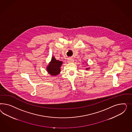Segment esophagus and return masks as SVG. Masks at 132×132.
Wrapping results in <instances>:
<instances>
[{"label": "esophagus", "mask_w": 132, "mask_h": 132, "mask_svg": "<svg viewBox=\"0 0 132 132\" xmlns=\"http://www.w3.org/2000/svg\"><path fill=\"white\" fill-rule=\"evenodd\" d=\"M74 62V60L73 59H72L71 58H70L68 60V63H72Z\"/></svg>", "instance_id": "esophagus-1"}]
</instances>
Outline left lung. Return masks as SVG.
I'll return each instance as SVG.
<instances>
[{
  "label": "left lung",
  "mask_w": 132,
  "mask_h": 132,
  "mask_svg": "<svg viewBox=\"0 0 132 132\" xmlns=\"http://www.w3.org/2000/svg\"><path fill=\"white\" fill-rule=\"evenodd\" d=\"M89 69V68H86V70H88Z\"/></svg>",
  "instance_id": "left-lung-1"
}]
</instances>
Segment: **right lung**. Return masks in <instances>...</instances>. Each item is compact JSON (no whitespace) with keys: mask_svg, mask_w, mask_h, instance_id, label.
<instances>
[{"mask_svg":"<svg viewBox=\"0 0 132 132\" xmlns=\"http://www.w3.org/2000/svg\"><path fill=\"white\" fill-rule=\"evenodd\" d=\"M62 63V61L56 60L54 56H52L51 62L49 63L46 68L47 71L53 76L58 75L60 73V67Z\"/></svg>","mask_w":132,"mask_h":132,"instance_id":"add662e5","label":"right lung"}]
</instances>
